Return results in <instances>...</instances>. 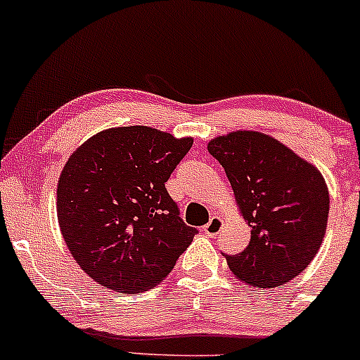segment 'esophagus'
Here are the masks:
<instances>
[{
    "label": "esophagus",
    "instance_id": "1",
    "mask_svg": "<svg viewBox=\"0 0 360 360\" xmlns=\"http://www.w3.org/2000/svg\"><path fill=\"white\" fill-rule=\"evenodd\" d=\"M223 228V219L219 218V216H211L210 223H207L206 226H204V233L207 235V237H216V235L221 231Z\"/></svg>",
    "mask_w": 360,
    "mask_h": 360
}]
</instances>
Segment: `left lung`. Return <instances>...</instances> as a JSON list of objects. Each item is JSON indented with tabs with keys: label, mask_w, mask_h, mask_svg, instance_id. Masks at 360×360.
Wrapping results in <instances>:
<instances>
[{
	"label": "left lung",
	"mask_w": 360,
	"mask_h": 360,
	"mask_svg": "<svg viewBox=\"0 0 360 360\" xmlns=\"http://www.w3.org/2000/svg\"><path fill=\"white\" fill-rule=\"evenodd\" d=\"M207 150L225 168L250 242L226 256L231 273L252 287L273 288L302 273L328 225L330 192L314 165L256 130L211 139Z\"/></svg>",
	"instance_id": "obj_1"
}]
</instances>
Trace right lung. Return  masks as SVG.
<instances>
[{
  "label": "right lung",
  "mask_w": 360,
  "mask_h": 360,
  "mask_svg": "<svg viewBox=\"0 0 360 360\" xmlns=\"http://www.w3.org/2000/svg\"><path fill=\"white\" fill-rule=\"evenodd\" d=\"M144 125L87 139L58 179L56 214L77 264L101 287L141 293L163 281L197 233L165 184L192 148Z\"/></svg>",
  "instance_id": "1"
}]
</instances>
